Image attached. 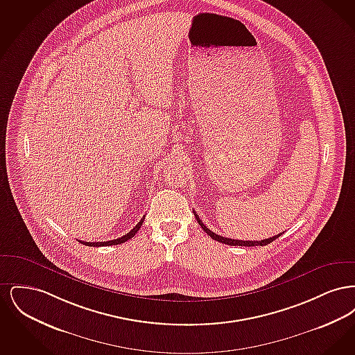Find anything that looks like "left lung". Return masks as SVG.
Returning <instances> with one entry per match:
<instances>
[{
  "instance_id": "obj_1",
  "label": "left lung",
  "mask_w": 355,
  "mask_h": 355,
  "mask_svg": "<svg viewBox=\"0 0 355 355\" xmlns=\"http://www.w3.org/2000/svg\"><path fill=\"white\" fill-rule=\"evenodd\" d=\"M194 216H196V218H197V222L200 223V226L202 227L203 230H205L209 236H211L213 239L218 241L220 243L230 245V246H266V245H269L274 239H277L278 236H281V234H282V233H281V234H278V236H270V238H266V239H262V241H241V239H232V238H226V236H218V234L213 233L210 229H207V227L203 225L202 220H200V217L196 214V211H194Z\"/></svg>"
}]
</instances>
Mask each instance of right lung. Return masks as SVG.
<instances>
[{"instance_id": "1", "label": "right lung", "mask_w": 355, "mask_h": 355, "mask_svg": "<svg viewBox=\"0 0 355 355\" xmlns=\"http://www.w3.org/2000/svg\"><path fill=\"white\" fill-rule=\"evenodd\" d=\"M145 220V217L142 218V220H139L137 225H135V227L128 233V234H125L123 236H121V238H117V239H112V241H106V242H83V241H80L81 243H84L86 246H93V248H98V246H112V245H119V243H123V242H126V241H129L130 238H133V236L137 234V232L141 229V226H142V222Z\"/></svg>"}]
</instances>
